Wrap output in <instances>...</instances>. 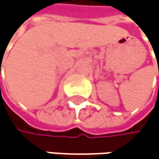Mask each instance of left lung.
I'll list each match as a JSON object with an SVG mask.
<instances>
[{"mask_svg": "<svg viewBox=\"0 0 159 159\" xmlns=\"http://www.w3.org/2000/svg\"><path fill=\"white\" fill-rule=\"evenodd\" d=\"M155 54H156V53H155ZM156 57H157V59L159 58V54H158V55H157V56H156Z\"/></svg>", "mask_w": 159, "mask_h": 159, "instance_id": "obj_1", "label": "left lung"}]
</instances>
